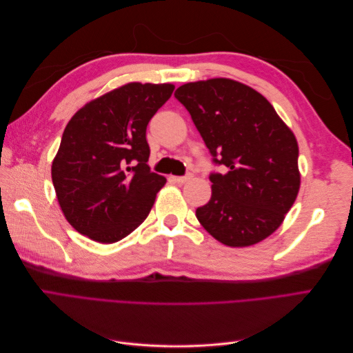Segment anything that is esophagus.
<instances>
[{"label": "esophagus", "instance_id": "obj_1", "mask_svg": "<svg viewBox=\"0 0 353 353\" xmlns=\"http://www.w3.org/2000/svg\"><path fill=\"white\" fill-rule=\"evenodd\" d=\"M191 179V175H184V176H174V181L176 184H185L187 181Z\"/></svg>", "mask_w": 353, "mask_h": 353}]
</instances>
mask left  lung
<instances>
[{
	"label": "left lung",
	"instance_id": "left-lung-1",
	"mask_svg": "<svg viewBox=\"0 0 353 353\" xmlns=\"http://www.w3.org/2000/svg\"><path fill=\"white\" fill-rule=\"evenodd\" d=\"M175 99L188 110L212 162V197L196 216L231 248L262 241L281 225L301 187L293 132L262 94L232 79L184 83Z\"/></svg>",
	"mask_w": 353,
	"mask_h": 353
}]
</instances>
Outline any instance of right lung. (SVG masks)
<instances>
[{
  "label": "right lung",
  "instance_id": "add662e5",
  "mask_svg": "<svg viewBox=\"0 0 353 353\" xmlns=\"http://www.w3.org/2000/svg\"><path fill=\"white\" fill-rule=\"evenodd\" d=\"M131 82L85 104L65 128L51 178L70 225L99 243L140 227L166 178L148 168L145 131L174 91Z\"/></svg>",
  "mask_w": 353,
  "mask_h": 353
}]
</instances>
